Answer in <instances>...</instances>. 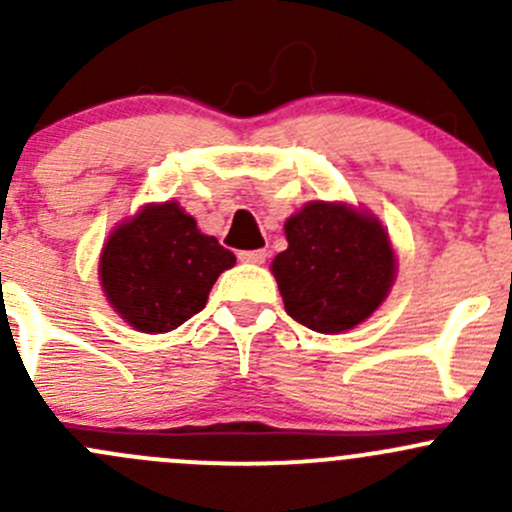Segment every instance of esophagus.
Instances as JSON below:
<instances>
[{"label":"esophagus","instance_id":"34e87169","mask_svg":"<svg viewBox=\"0 0 512 512\" xmlns=\"http://www.w3.org/2000/svg\"><path fill=\"white\" fill-rule=\"evenodd\" d=\"M237 257H240L242 262H250V265H262V262L267 260V250H245Z\"/></svg>","mask_w":512,"mask_h":512}]
</instances>
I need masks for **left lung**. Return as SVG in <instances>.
I'll return each mask as SVG.
<instances>
[{"label":"left lung","instance_id":"obj_1","mask_svg":"<svg viewBox=\"0 0 512 512\" xmlns=\"http://www.w3.org/2000/svg\"><path fill=\"white\" fill-rule=\"evenodd\" d=\"M287 250L272 260L285 309L312 332L339 334L369 319L396 280L384 225L347 203L304 205L285 223Z\"/></svg>","mask_w":512,"mask_h":512}]
</instances>
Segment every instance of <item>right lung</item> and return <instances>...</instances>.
<instances>
[{
  "mask_svg": "<svg viewBox=\"0 0 512 512\" xmlns=\"http://www.w3.org/2000/svg\"><path fill=\"white\" fill-rule=\"evenodd\" d=\"M235 255L198 230L175 200L143 205L108 235L98 280L111 307L146 334L178 329L208 302Z\"/></svg>",
  "mask_w": 512,
  "mask_h": 512,
  "instance_id": "1",
  "label": "right lung"
}]
</instances>
